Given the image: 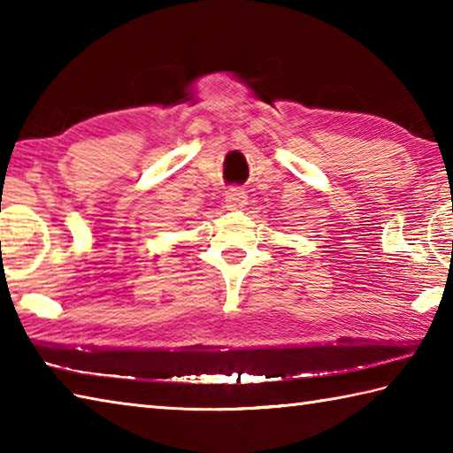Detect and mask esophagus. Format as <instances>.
<instances>
[{"label": "esophagus", "mask_w": 453, "mask_h": 453, "mask_svg": "<svg viewBox=\"0 0 453 453\" xmlns=\"http://www.w3.org/2000/svg\"><path fill=\"white\" fill-rule=\"evenodd\" d=\"M226 203L229 210H243L247 203V194L242 188H229L226 192Z\"/></svg>", "instance_id": "1"}]
</instances>
